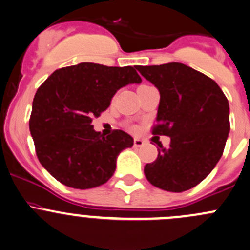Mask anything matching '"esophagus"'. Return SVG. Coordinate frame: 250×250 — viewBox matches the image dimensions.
I'll return each instance as SVG.
<instances>
[{"label":"esophagus","instance_id":"obj_1","mask_svg":"<svg viewBox=\"0 0 250 250\" xmlns=\"http://www.w3.org/2000/svg\"><path fill=\"white\" fill-rule=\"evenodd\" d=\"M133 146H135L136 148H141V146H144V141L140 140V138H135V141H133Z\"/></svg>","mask_w":250,"mask_h":250}]
</instances>
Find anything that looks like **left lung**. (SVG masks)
Segmentation results:
<instances>
[{
  "label": "left lung",
  "instance_id": "1",
  "mask_svg": "<svg viewBox=\"0 0 250 250\" xmlns=\"http://www.w3.org/2000/svg\"><path fill=\"white\" fill-rule=\"evenodd\" d=\"M160 91L153 135L168 136L154 163L144 166L156 188L182 192L196 187L223 155L230 131L229 101L213 79L184 63L137 66Z\"/></svg>",
  "mask_w": 250,
  "mask_h": 250
}]
</instances>
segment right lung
Listing matches in <instances>:
<instances>
[{
    "label": "right lung",
    "instance_id": "obj_1",
    "mask_svg": "<svg viewBox=\"0 0 250 250\" xmlns=\"http://www.w3.org/2000/svg\"><path fill=\"white\" fill-rule=\"evenodd\" d=\"M131 66L108 67L91 62L56 69L37 89L30 132L42 166L60 183L74 189L104 184L115 171L117 156L133 144L122 130L104 137L94 130L120 87L141 83Z\"/></svg>",
    "mask_w": 250,
    "mask_h": 250
}]
</instances>
